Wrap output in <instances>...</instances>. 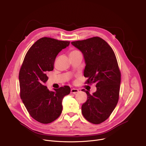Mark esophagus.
I'll return each instance as SVG.
<instances>
[{
  "label": "esophagus",
  "mask_w": 146,
  "mask_h": 146,
  "mask_svg": "<svg viewBox=\"0 0 146 146\" xmlns=\"http://www.w3.org/2000/svg\"><path fill=\"white\" fill-rule=\"evenodd\" d=\"M79 92V90L77 89H74V88H73L71 89V93H73V94H76L77 93Z\"/></svg>",
  "instance_id": "34e87169"
}]
</instances>
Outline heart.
<instances>
[{
  "mask_svg": "<svg viewBox=\"0 0 146 146\" xmlns=\"http://www.w3.org/2000/svg\"><path fill=\"white\" fill-rule=\"evenodd\" d=\"M80 53V52L79 51H78V50H73V51L71 52L70 54H77V53Z\"/></svg>",
  "mask_w": 146,
  "mask_h": 146,
  "instance_id": "1",
  "label": "heart"
}]
</instances>
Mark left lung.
Instances as JSON below:
<instances>
[{
	"mask_svg": "<svg viewBox=\"0 0 146 146\" xmlns=\"http://www.w3.org/2000/svg\"><path fill=\"white\" fill-rule=\"evenodd\" d=\"M72 44L82 52L86 66L84 76L87 83H96L97 90L86 93L87 101L82 106L84 117L90 123L100 124L108 119L119 100L121 73L111 47L99 37L72 42Z\"/></svg>",
	"mask_w": 146,
	"mask_h": 146,
	"instance_id": "left-lung-1",
	"label": "left lung"
}]
</instances>
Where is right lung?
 Wrapping results in <instances>:
<instances>
[{"label": "right lung", "instance_id": "1", "mask_svg": "<svg viewBox=\"0 0 146 146\" xmlns=\"http://www.w3.org/2000/svg\"><path fill=\"white\" fill-rule=\"evenodd\" d=\"M70 43L50 37L40 38L29 48L19 72L21 98L29 113L41 123H52L59 117L62 100L70 93L68 86L53 91L44 86L47 73L53 70L57 55Z\"/></svg>", "mask_w": 146, "mask_h": 146}]
</instances>
